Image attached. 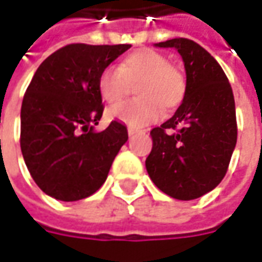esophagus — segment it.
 Instances as JSON below:
<instances>
[{"instance_id":"obj_1","label":"esophagus","mask_w":262,"mask_h":262,"mask_svg":"<svg viewBox=\"0 0 262 262\" xmlns=\"http://www.w3.org/2000/svg\"><path fill=\"white\" fill-rule=\"evenodd\" d=\"M140 130H138V129H135V127H127V133H129V136H133V135H136V133H139Z\"/></svg>"}]
</instances>
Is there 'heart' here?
I'll use <instances>...</instances> for the list:
<instances>
[{
	"label": "heart",
	"instance_id": "1",
	"mask_svg": "<svg viewBox=\"0 0 262 262\" xmlns=\"http://www.w3.org/2000/svg\"><path fill=\"white\" fill-rule=\"evenodd\" d=\"M136 86L138 100L110 110V116L129 124L143 127L162 117V107L173 110L185 99L186 79L182 71L169 64L159 51L143 49L124 57L119 67L107 66L97 77L99 94L110 106L120 104Z\"/></svg>",
	"mask_w": 262,
	"mask_h": 262
}]
</instances>
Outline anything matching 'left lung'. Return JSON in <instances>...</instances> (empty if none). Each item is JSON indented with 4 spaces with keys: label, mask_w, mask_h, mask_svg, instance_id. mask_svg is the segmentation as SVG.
Instances as JSON below:
<instances>
[{
    "label": "left lung",
    "mask_w": 262,
    "mask_h": 262,
    "mask_svg": "<svg viewBox=\"0 0 262 262\" xmlns=\"http://www.w3.org/2000/svg\"><path fill=\"white\" fill-rule=\"evenodd\" d=\"M173 47L186 70V94L168 122L154 127L146 169L166 195L191 201L224 179L236 145L235 101L228 77L198 42L172 38L156 44Z\"/></svg>",
    "instance_id": "1"
}]
</instances>
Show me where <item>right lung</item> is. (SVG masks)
I'll list each match as a JSON object with an SVG mask.
<instances>
[{
	"instance_id": "obj_1",
	"label": "right lung",
	"mask_w": 262,
	"mask_h": 262,
	"mask_svg": "<svg viewBox=\"0 0 262 262\" xmlns=\"http://www.w3.org/2000/svg\"><path fill=\"white\" fill-rule=\"evenodd\" d=\"M130 47L64 46L40 64L27 87L19 145L34 182L50 196L84 199L106 181L127 129L113 120L103 132L93 130L104 110L97 77Z\"/></svg>"
}]
</instances>
